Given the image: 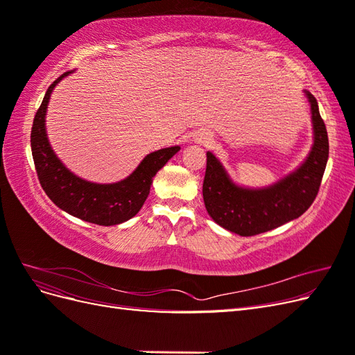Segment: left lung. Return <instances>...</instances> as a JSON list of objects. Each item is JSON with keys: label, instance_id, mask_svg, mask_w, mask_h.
<instances>
[{"label": "left lung", "instance_id": "obj_1", "mask_svg": "<svg viewBox=\"0 0 355 355\" xmlns=\"http://www.w3.org/2000/svg\"><path fill=\"white\" fill-rule=\"evenodd\" d=\"M313 112L314 145L305 163L292 175L265 189H245L234 184L211 153H207L202 198L211 219L243 237L271 231L304 214L314 202L329 158L326 124L317 99L306 92Z\"/></svg>", "mask_w": 355, "mask_h": 355}]
</instances>
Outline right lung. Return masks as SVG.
I'll return each mask as SVG.
<instances>
[{"label":"right lung","instance_id":"obj_1","mask_svg":"<svg viewBox=\"0 0 355 355\" xmlns=\"http://www.w3.org/2000/svg\"><path fill=\"white\" fill-rule=\"evenodd\" d=\"M71 72L62 73L53 81L32 124L31 149L38 180L47 197L72 216L102 227L123 223L141 210L151 189L153 178L180 148H164L146 155L133 173L118 184H92L71 173L51 151L44 125L50 94L55 85Z\"/></svg>","mask_w":355,"mask_h":355}]
</instances>
